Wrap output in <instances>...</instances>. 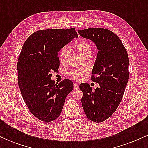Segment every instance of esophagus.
Instances as JSON below:
<instances>
[{
	"mask_svg": "<svg viewBox=\"0 0 148 148\" xmlns=\"http://www.w3.org/2000/svg\"><path fill=\"white\" fill-rule=\"evenodd\" d=\"M79 87V84H77V83H74V89H78Z\"/></svg>",
	"mask_w": 148,
	"mask_h": 148,
	"instance_id": "1",
	"label": "esophagus"
}]
</instances>
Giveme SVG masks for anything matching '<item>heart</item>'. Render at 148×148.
<instances>
[{"label":"heart","instance_id":"b5f03b06","mask_svg":"<svg viewBox=\"0 0 148 148\" xmlns=\"http://www.w3.org/2000/svg\"><path fill=\"white\" fill-rule=\"evenodd\" d=\"M74 47L84 57L91 55L92 53V48L91 45L86 40H81V41L76 42ZM69 51H70V49H69L68 46H65V47H62L60 49V52H59L58 58L59 60L62 64L67 63V60H68ZM88 69L86 67L80 69H74L69 72L68 74L72 79L75 80H81L84 74L88 72Z\"/></svg>","mask_w":148,"mask_h":148}]
</instances>
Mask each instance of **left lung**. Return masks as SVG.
<instances>
[{"mask_svg": "<svg viewBox=\"0 0 148 148\" xmlns=\"http://www.w3.org/2000/svg\"><path fill=\"white\" fill-rule=\"evenodd\" d=\"M82 37L95 43L98 53L92 71V81L99 88L92 90L86 83L79 86L83 92V108L87 118L95 123L108 119L123 99L129 79L128 54L121 40L108 29L90 28L79 30Z\"/></svg>", "mask_w": 148, "mask_h": 148, "instance_id": "obj_1", "label": "left lung"}]
</instances>
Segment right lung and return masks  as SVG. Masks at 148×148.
I'll return each instance as SVG.
<instances>
[{"instance_id": "1", "label": "right lung", "mask_w": 148, "mask_h": 148, "mask_svg": "<svg viewBox=\"0 0 148 148\" xmlns=\"http://www.w3.org/2000/svg\"><path fill=\"white\" fill-rule=\"evenodd\" d=\"M77 37L74 28L38 30L22 47L17 62L18 86L28 109L42 121L58 118L65 98L74 88L69 79L56 84L50 72L60 66V49Z\"/></svg>"}]
</instances>
